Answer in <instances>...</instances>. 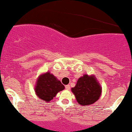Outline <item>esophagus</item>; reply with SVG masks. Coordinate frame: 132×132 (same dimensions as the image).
Returning a JSON list of instances; mask_svg holds the SVG:
<instances>
[{"mask_svg": "<svg viewBox=\"0 0 132 132\" xmlns=\"http://www.w3.org/2000/svg\"><path fill=\"white\" fill-rule=\"evenodd\" d=\"M65 87H66V89L67 90H69L70 89V85H66V86H65Z\"/></svg>", "mask_w": 132, "mask_h": 132, "instance_id": "34e87169", "label": "esophagus"}]
</instances>
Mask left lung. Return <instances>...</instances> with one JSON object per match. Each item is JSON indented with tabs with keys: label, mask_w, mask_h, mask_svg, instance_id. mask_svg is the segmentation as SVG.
<instances>
[{
	"label": "left lung",
	"mask_w": 132,
	"mask_h": 132,
	"mask_svg": "<svg viewBox=\"0 0 132 132\" xmlns=\"http://www.w3.org/2000/svg\"><path fill=\"white\" fill-rule=\"evenodd\" d=\"M71 90L79 105L84 106L95 103L102 93L101 86L94 75L84 74Z\"/></svg>",
	"instance_id": "1"
}]
</instances>
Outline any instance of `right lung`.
Returning <instances> with one entry per match:
<instances>
[{"mask_svg": "<svg viewBox=\"0 0 132 132\" xmlns=\"http://www.w3.org/2000/svg\"><path fill=\"white\" fill-rule=\"evenodd\" d=\"M64 85L54 75L47 72L42 73L37 79L35 92L40 99L49 103L58 93L64 89Z\"/></svg>", "mask_w": 132, "mask_h": 132, "instance_id": "right-lung-1", "label": "right lung"}]
</instances>
